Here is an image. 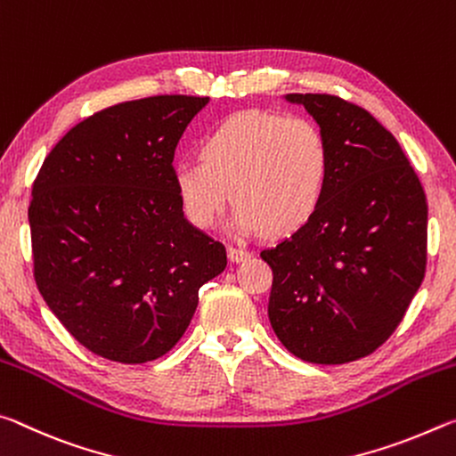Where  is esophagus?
Returning a JSON list of instances; mask_svg holds the SVG:
<instances>
[{
	"label": "esophagus",
	"mask_w": 456,
	"mask_h": 456,
	"mask_svg": "<svg viewBox=\"0 0 456 456\" xmlns=\"http://www.w3.org/2000/svg\"><path fill=\"white\" fill-rule=\"evenodd\" d=\"M228 256H230V260H232V263H244V260H248L252 256V252L244 250V248H236V246H230Z\"/></svg>",
	"instance_id": "34e87169"
}]
</instances>
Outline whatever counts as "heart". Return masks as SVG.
<instances>
[{
    "label": "heart",
    "mask_w": 456,
    "mask_h": 456,
    "mask_svg": "<svg viewBox=\"0 0 456 456\" xmlns=\"http://www.w3.org/2000/svg\"><path fill=\"white\" fill-rule=\"evenodd\" d=\"M200 159L179 161L171 171L185 218L212 228L232 196L234 226L242 232L265 228L271 236L293 234L315 216L331 167L317 123L265 110L236 113L212 126Z\"/></svg>",
    "instance_id": "1"
}]
</instances>
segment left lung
Instances as JSON below:
<instances>
[{"mask_svg":"<svg viewBox=\"0 0 456 456\" xmlns=\"http://www.w3.org/2000/svg\"><path fill=\"white\" fill-rule=\"evenodd\" d=\"M331 151L315 216L260 258L273 268L268 319L311 363L370 355L404 319L427 273L428 204L400 143L368 110L335 94H287Z\"/></svg>","mask_w":456,"mask_h":456,"instance_id":"left-lung-1","label":"left lung"}]
</instances>
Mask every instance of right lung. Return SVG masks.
Wrapping results in <instances>:
<instances>
[{
	"label": "right lung",
	"mask_w": 456,
	"mask_h": 456,
	"mask_svg": "<svg viewBox=\"0 0 456 456\" xmlns=\"http://www.w3.org/2000/svg\"><path fill=\"white\" fill-rule=\"evenodd\" d=\"M208 96L113 104L46 155L28 208L34 279L80 346L110 362L166 355L198 290L226 268V246L183 218L175 145Z\"/></svg>",
	"instance_id": "add662e5"
}]
</instances>
